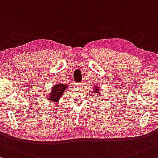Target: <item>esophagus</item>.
Returning a JSON list of instances; mask_svg holds the SVG:
<instances>
[{"mask_svg":"<svg viewBox=\"0 0 158 158\" xmlns=\"http://www.w3.org/2000/svg\"><path fill=\"white\" fill-rule=\"evenodd\" d=\"M82 86H83L82 83H75V86H77V87H81Z\"/></svg>","mask_w":158,"mask_h":158,"instance_id":"obj_1","label":"esophagus"}]
</instances>
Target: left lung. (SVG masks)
I'll return each mask as SVG.
<instances>
[{
	"mask_svg": "<svg viewBox=\"0 0 158 158\" xmlns=\"http://www.w3.org/2000/svg\"><path fill=\"white\" fill-rule=\"evenodd\" d=\"M93 91L95 93V95H99V94H100L101 89H100V87L98 86V84L93 86Z\"/></svg>",
	"mask_w": 158,
	"mask_h": 158,
	"instance_id": "8db88e82",
	"label": "left lung"
}]
</instances>
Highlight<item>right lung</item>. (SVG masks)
<instances>
[{"mask_svg": "<svg viewBox=\"0 0 158 158\" xmlns=\"http://www.w3.org/2000/svg\"><path fill=\"white\" fill-rule=\"evenodd\" d=\"M67 88H68L67 84H58L54 85L51 89V91L49 92V93L47 95V99L48 100V102L58 103L60 98H61V96L63 95L65 90Z\"/></svg>", "mask_w": 158, "mask_h": 158, "instance_id": "1", "label": "right lung"}]
</instances>
